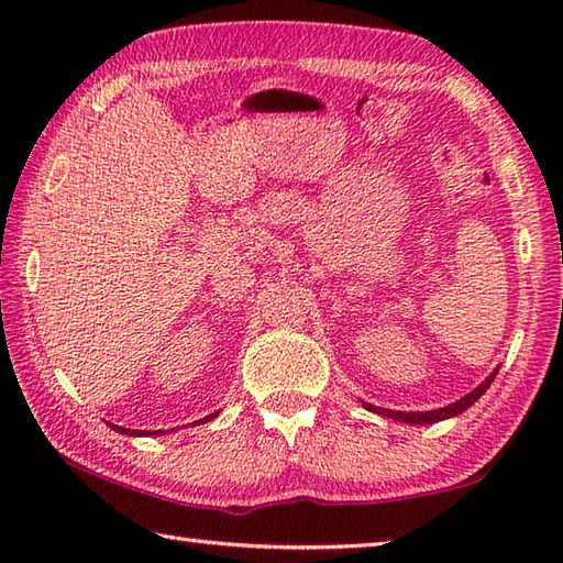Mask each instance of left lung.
I'll return each mask as SVG.
<instances>
[{
	"mask_svg": "<svg viewBox=\"0 0 563 563\" xmlns=\"http://www.w3.org/2000/svg\"><path fill=\"white\" fill-rule=\"evenodd\" d=\"M496 375H498V367L494 369L492 375H488L479 387H476L474 391H470V394H464L462 399H457L454 404H450V406H442V409H435V411H413V413H406V411H391V409H379V406H373V404H367V401H363V406L367 411H375V413H379V416H387V418H394V421H401V423H409V426H426V423H438V421H445V418H452V416H460L462 411H466L470 409V406L482 397V394L492 387V382L496 379Z\"/></svg>",
	"mask_w": 563,
	"mask_h": 563,
	"instance_id": "8db88e82",
	"label": "left lung"
}]
</instances>
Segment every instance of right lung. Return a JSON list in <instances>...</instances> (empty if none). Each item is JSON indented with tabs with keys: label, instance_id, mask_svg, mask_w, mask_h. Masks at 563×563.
<instances>
[{
	"label": "right lung",
	"instance_id": "add662e5",
	"mask_svg": "<svg viewBox=\"0 0 563 563\" xmlns=\"http://www.w3.org/2000/svg\"><path fill=\"white\" fill-rule=\"evenodd\" d=\"M220 411H214V413H210V416H206V418H202V421H198V423H206V421H212V418L214 416H218ZM113 430H118V433H125V435H145V433H142V430H130V428H121V426H113V423H109ZM154 433H162V430H152V435Z\"/></svg>",
	"mask_w": 563,
	"mask_h": 563
}]
</instances>
